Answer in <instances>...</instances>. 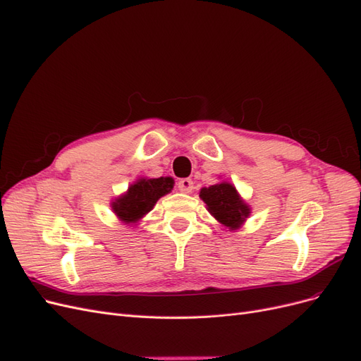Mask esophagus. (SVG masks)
<instances>
[{
    "mask_svg": "<svg viewBox=\"0 0 361 361\" xmlns=\"http://www.w3.org/2000/svg\"><path fill=\"white\" fill-rule=\"evenodd\" d=\"M178 188L183 194H190L194 190V182L191 179H180L178 182Z\"/></svg>",
    "mask_w": 361,
    "mask_h": 361,
    "instance_id": "1",
    "label": "esophagus"
}]
</instances>
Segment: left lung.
I'll return each instance as SVG.
<instances>
[{"label":"left lung","mask_w":361,"mask_h":361,"mask_svg":"<svg viewBox=\"0 0 361 361\" xmlns=\"http://www.w3.org/2000/svg\"><path fill=\"white\" fill-rule=\"evenodd\" d=\"M200 198L204 201L213 218L228 229H238L250 216V207L244 203L235 186L221 182L201 188Z\"/></svg>","instance_id":"1"}]
</instances>
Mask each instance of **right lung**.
<instances>
[{"label": "right lung", "mask_w": 361, "mask_h": 361, "mask_svg": "<svg viewBox=\"0 0 361 361\" xmlns=\"http://www.w3.org/2000/svg\"><path fill=\"white\" fill-rule=\"evenodd\" d=\"M171 178L157 179H137L128 186L126 194L112 201V210L117 218L124 224H137L143 216L152 210L155 203L163 195L173 190Z\"/></svg>", "instance_id": "add662e5"}]
</instances>
